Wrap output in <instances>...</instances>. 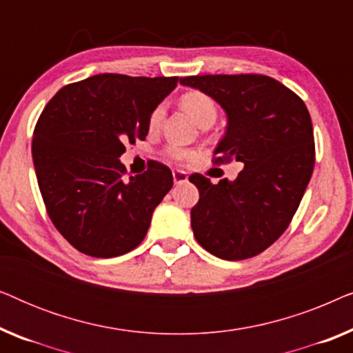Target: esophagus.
Here are the masks:
<instances>
[{"label": "esophagus", "mask_w": 353, "mask_h": 353, "mask_svg": "<svg viewBox=\"0 0 353 353\" xmlns=\"http://www.w3.org/2000/svg\"><path fill=\"white\" fill-rule=\"evenodd\" d=\"M173 181H175V185H180V183H186L188 181V173L183 172V170L173 172Z\"/></svg>", "instance_id": "obj_1"}]
</instances>
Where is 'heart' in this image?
Here are the masks:
<instances>
[{
    "label": "heart",
    "instance_id": "heart-1",
    "mask_svg": "<svg viewBox=\"0 0 353 353\" xmlns=\"http://www.w3.org/2000/svg\"><path fill=\"white\" fill-rule=\"evenodd\" d=\"M180 103L183 105V109H185L197 123L202 125V127H204V125H212L215 122L216 104L209 94L202 93V91H188V93L181 96ZM163 112H165L163 104H159L152 109V112L149 114L148 127L151 132H156V130L161 127ZM165 156L173 162H185L190 161L192 157V152L180 146H168L165 149Z\"/></svg>",
    "mask_w": 353,
    "mask_h": 353
}]
</instances>
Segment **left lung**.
Listing matches in <instances>:
<instances>
[{"label": "left lung", "mask_w": 353, "mask_h": 353, "mask_svg": "<svg viewBox=\"0 0 353 353\" xmlns=\"http://www.w3.org/2000/svg\"><path fill=\"white\" fill-rule=\"evenodd\" d=\"M180 83L209 94L228 115L214 163H244L234 181L190 176L199 190L191 209L197 243L225 260L254 257L286 231L312 178L315 139L307 105L267 75H194Z\"/></svg>", "instance_id": "obj_1"}]
</instances>
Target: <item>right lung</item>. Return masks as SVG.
<instances>
[{
    "label": "right lung",
    "mask_w": 353,
    "mask_h": 353,
    "mask_svg": "<svg viewBox=\"0 0 353 353\" xmlns=\"http://www.w3.org/2000/svg\"><path fill=\"white\" fill-rule=\"evenodd\" d=\"M180 80L99 74L65 85L43 109L32 141L38 186L52 225L80 252L117 257L146 236L172 170L151 161L127 181L119 157L127 141L146 139L149 114Z\"/></svg>",
    "instance_id": "add662e5"
}]
</instances>
